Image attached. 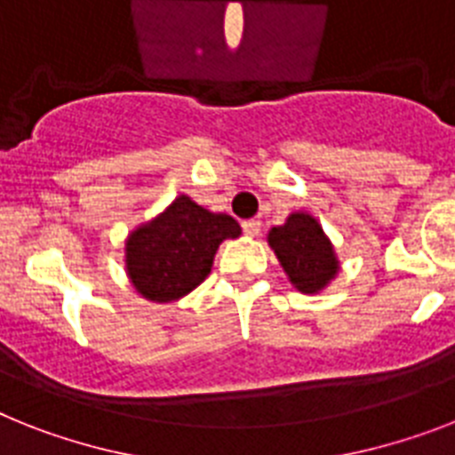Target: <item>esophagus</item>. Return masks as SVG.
<instances>
[{
	"mask_svg": "<svg viewBox=\"0 0 455 455\" xmlns=\"http://www.w3.org/2000/svg\"><path fill=\"white\" fill-rule=\"evenodd\" d=\"M242 228H243V232H246V235L255 236V235H258V232H260L262 223L258 219H249V220H243Z\"/></svg>",
	"mask_w": 455,
	"mask_h": 455,
	"instance_id": "34e87169",
	"label": "esophagus"
}]
</instances>
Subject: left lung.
<instances>
[{"label": "left lung", "mask_w": 455, "mask_h": 455, "mask_svg": "<svg viewBox=\"0 0 455 455\" xmlns=\"http://www.w3.org/2000/svg\"><path fill=\"white\" fill-rule=\"evenodd\" d=\"M281 267L299 292H318L339 272L335 249L318 220L307 212H295L267 235Z\"/></svg>", "instance_id": "8db88e82"}]
</instances>
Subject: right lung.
<instances>
[{"label": "right lung", "instance_id": "right-lung-1", "mask_svg": "<svg viewBox=\"0 0 455 455\" xmlns=\"http://www.w3.org/2000/svg\"><path fill=\"white\" fill-rule=\"evenodd\" d=\"M242 235L228 213H213L179 195L160 216L125 242V269L134 291L151 302H174L209 276L225 239Z\"/></svg>", "mask_w": 455, "mask_h": 455}]
</instances>
